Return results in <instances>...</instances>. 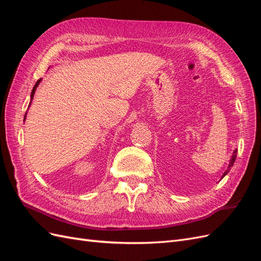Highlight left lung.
<instances>
[{
  "label": "left lung",
  "mask_w": 261,
  "mask_h": 261,
  "mask_svg": "<svg viewBox=\"0 0 261 261\" xmlns=\"http://www.w3.org/2000/svg\"><path fill=\"white\" fill-rule=\"evenodd\" d=\"M236 153H238V149H235V150H234V152H233V154H232V158H231L230 164H228V168H227V170H226V171L223 173L222 177H224V176L227 174V172L230 171V169L233 167V164H234V162H235V159H236Z\"/></svg>",
  "instance_id": "8db88e82"
}]
</instances>
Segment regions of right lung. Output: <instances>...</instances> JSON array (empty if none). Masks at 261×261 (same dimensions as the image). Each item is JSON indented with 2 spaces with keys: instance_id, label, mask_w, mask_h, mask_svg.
Segmentation results:
<instances>
[{
  "instance_id": "add662e5",
  "label": "right lung",
  "mask_w": 261,
  "mask_h": 261,
  "mask_svg": "<svg viewBox=\"0 0 261 261\" xmlns=\"http://www.w3.org/2000/svg\"><path fill=\"white\" fill-rule=\"evenodd\" d=\"M40 82H41V80H39L37 83H36V85L34 86V88H33V91H31V96H30V98H31V100H30V103H29V106L31 105V101H33V98H34V96H35V91H36V89H37V87H38V85L40 84ZM26 120V115H25V118H23V121Z\"/></svg>"
}]
</instances>
